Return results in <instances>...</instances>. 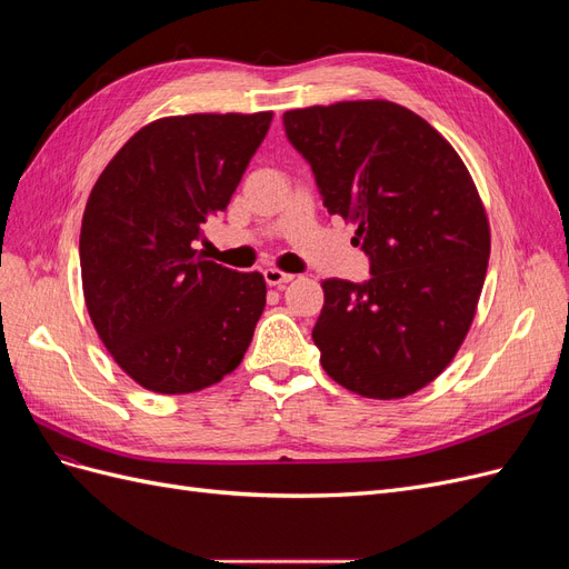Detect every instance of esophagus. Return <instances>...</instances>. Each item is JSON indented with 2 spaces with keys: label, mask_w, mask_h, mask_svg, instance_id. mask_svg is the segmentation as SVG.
<instances>
[{
  "label": "esophagus",
  "mask_w": 569,
  "mask_h": 569,
  "mask_svg": "<svg viewBox=\"0 0 569 569\" xmlns=\"http://www.w3.org/2000/svg\"><path fill=\"white\" fill-rule=\"evenodd\" d=\"M263 278H266V282H268L270 287H284L287 282L295 280V274L284 272V270H280V268H266V270H263Z\"/></svg>",
  "instance_id": "esophagus-1"
}]
</instances>
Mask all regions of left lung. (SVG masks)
Listing matches in <instances>:
<instances>
[{
    "label": "left lung",
    "instance_id": "obj_1",
    "mask_svg": "<svg viewBox=\"0 0 569 569\" xmlns=\"http://www.w3.org/2000/svg\"><path fill=\"white\" fill-rule=\"evenodd\" d=\"M322 206L353 220L370 280L322 282L320 363L368 399H403L439 377L468 335L491 234L456 149L406 107L337 101L282 116Z\"/></svg>",
    "mask_w": 569,
    "mask_h": 569
}]
</instances>
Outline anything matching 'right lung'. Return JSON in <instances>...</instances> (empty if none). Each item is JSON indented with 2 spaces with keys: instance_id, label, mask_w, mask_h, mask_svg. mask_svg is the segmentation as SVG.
I'll return each mask as SVG.
<instances>
[{
  "instance_id": "obj_1",
  "label": "right lung",
  "mask_w": 569,
  "mask_h": 569,
  "mask_svg": "<svg viewBox=\"0 0 569 569\" xmlns=\"http://www.w3.org/2000/svg\"><path fill=\"white\" fill-rule=\"evenodd\" d=\"M272 113H189L144 126L109 161L84 206L82 291L116 363L157 393L230 375L266 308L261 272L206 261L203 222L230 197Z\"/></svg>"
}]
</instances>
